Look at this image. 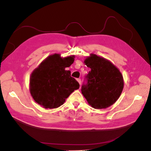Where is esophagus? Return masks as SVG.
Masks as SVG:
<instances>
[{"label":"esophagus","instance_id":"1","mask_svg":"<svg viewBox=\"0 0 151 151\" xmlns=\"http://www.w3.org/2000/svg\"><path fill=\"white\" fill-rule=\"evenodd\" d=\"M77 82H78V83H79V84L81 85V79H77Z\"/></svg>","mask_w":151,"mask_h":151}]
</instances>
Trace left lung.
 Here are the masks:
<instances>
[{"label":"left lung","mask_w":151,"mask_h":151,"mask_svg":"<svg viewBox=\"0 0 151 151\" xmlns=\"http://www.w3.org/2000/svg\"><path fill=\"white\" fill-rule=\"evenodd\" d=\"M84 62L91 71L86 76L87 84L82 86V94L95 109L111 106L120 96L124 86L122 73L110 61L95 54H90Z\"/></svg>","instance_id":"left-lung-1"}]
</instances>
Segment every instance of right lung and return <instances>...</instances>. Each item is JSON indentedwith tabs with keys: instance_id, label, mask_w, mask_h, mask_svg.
Instances as JSON below:
<instances>
[{
	"instance_id": "right-lung-1",
	"label": "right lung",
	"mask_w": 151,
	"mask_h": 151,
	"mask_svg": "<svg viewBox=\"0 0 151 151\" xmlns=\"http://www.w3.org/2000/svg\"><path fill=\"white\" fill-rule=\"evenodd\" d=\"M74 55L62 58L60 54L48 56L32 72L29 91L35 101L46 109L62 105L79 84L66 70L74 61Z\"/></svg>"
}]
</instances>
